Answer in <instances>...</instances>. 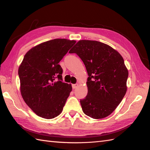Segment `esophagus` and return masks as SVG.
<instances>
[{
  "label": "esophagus",
  "instance_id": "esophagus-1",
  "mask_svg": "<svg viewBox=\"0 0 150 150\" xmlns=\"http://www.w3.org/2000/svg\"><path fill=\"white\" fill-rule=\"evenodd\" d=\"M78 84H72V88H73V89H75V88H77V86H78Z\"/></svg>",
  "mask_w": 150,
  "mask_h": 150
}]
</instances>
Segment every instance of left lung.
<instances>
[{"mask_svg": "<svg viewBox=\"0 0 150 150\" xmlns=\"http://www.w3.org/2000/svg\"><path fill=\"white\" fill-rule=\"evenodd\" d=\"M69 53H76L87 70L88 94L80 100L83 112L93 119L106 117L125 95L128 71L122 57L106 44L82 40Z\"/></svg>", "mask_w": 150, "mask_h": 150, "instance_id": "left-lung-1", "label": "left lung"}]
</instances>
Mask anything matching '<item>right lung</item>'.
I'll list each match as a JSON object with an SVG mask.
<instances>
[{
    "label": "right lung",
    "instance_id": "1",
    "mask_svg": "<svg viewBox=\"0 0 150 150\" xmlns=\"http://www.w3.org/2000/svg\"><path fill=\"white\" fill-rule=\"evenodd\" d=\"M75 42L65 39L50 40L24 55L18 68L21 92L38 116L51 119L62 112L72 87L63 82V70L59 63Z\"/></svg>",
    "mask_w": 150,
    "mask_h": 150
}]
</instances>
